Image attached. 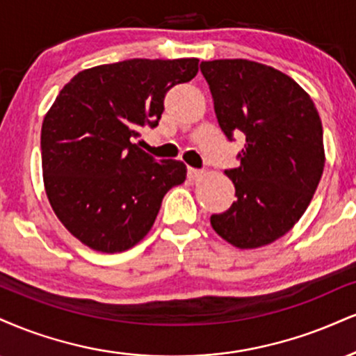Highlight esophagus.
<instances>
[{"mask_svg": "<svg viewBox=\"0 0 356 356\" xmlns=\"http://www.w3.org/2000/svg\"><path fill=\"white\" fill-rule=\"evenodd\" d=\"M202 175H204V172L199 169H192V167H189V170H187V177H189L191 181H199Z\"/></svg>", "mask_w": 356, "mask_h": 356, "instance_id": "esophagus-1", "label": "esophagus"}]
</instances>
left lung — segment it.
Returning <instances> with one entry per match:
<instances>
[{
	"label": "left lung",
	"mask_w": 356,
	"mask_h": 356,
	"mask_svg": "<svg viewBox=\"0 0 356 356\" xmlns=\"http://www.w3.org/2000/svg\"><path fill=\"white\" fill-rule=\"evenodd\" d=\"M224 134L245 136L241 165L225 170L237 200L211 217L212 229L242 248L284 237L300 220L325 167L323 127L300 84L248 59L200 63Z\"/></svg>",
	"instance_id": "obj_1"
}]
</instances>
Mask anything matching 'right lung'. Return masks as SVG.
Here are the masks:
<instances>
[{"instance_id":"1","label":"right lung","mask_w":356,"mask_h":356,"mask_svg":"<svg viewBox=\"0 0 356 356\" xmlns=\"http://www.w3.org/2000/svg\"><path fill=\"white\" fill-rule=\"evenodd\" d=\"M199 59H127L78 72L41 127L42 181L67 232L102 254L140 242L167 191L186 181L181 161L156 162L134 144L156 127L165 92L189 83Z\"/></svg>"}]
</instances>
